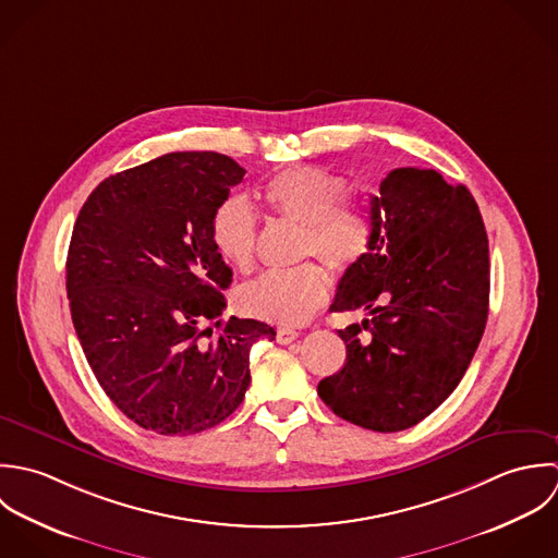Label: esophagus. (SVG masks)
<instances>
[{
	"label": "esophagus",
	"mask_w": 558,
	"mask_h": 558,
	"mask_svg": "<svg viewBox=\"0 0 558 558\" xmlns=\"http://www.w3.org/2000/svg\"><path fill=\"white\" fill-rule=\"evenodd\" d=\"M298 336L300 335H298L295 330H291V328H280V330L276 332V340H278L280 344H289V342H293Z\"/></svg>",
	"instance_id": "34e87169"
}]
</instances>
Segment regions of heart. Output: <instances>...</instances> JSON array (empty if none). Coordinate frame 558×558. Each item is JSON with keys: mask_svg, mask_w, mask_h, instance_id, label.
<instances>
[{"mask_svg": "<svg viewBox=\"0 0 558 558\" xmlns=\"http://www.w3.org/2000/svg\"><path fill=\"white\" fill-rule=\"evenodd\" d=\"M344 177L313 166L289 168L267 181L263 201L271 216L302 226L300 254L319 256L335 271L360 265L375 241V216L364 203L349 201ZM258 222L243 198H228L214 216V243L223 260L245 271L256 252ZM328 298V276L322 265L265 271L239 291L245 315L276 324L302 326Z\"/></svg>", "mask_w": 558, "mask_h": 558, "instance_id": "heart-1", "label": "heart"}]
</instances>
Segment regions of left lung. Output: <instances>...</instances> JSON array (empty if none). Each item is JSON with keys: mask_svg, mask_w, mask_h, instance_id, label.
Listing matches in <instances>:
<instances>
[{"mask_svg": "<svg viewBox=\"0 0 558 558\" xmlns=\"http://www.w3.org/2000/svg\"><path fill=\"white\" fill-rule=\"evenodd\" d=\"M371 209L373 247L330 306L368 317L338 330L347 360L317 392L336 416L392 434L427 418L461 381L487 324L489 247L470 192L436 170H392Z\"/></svg>", "mask_w": 558, "mask_h": 558, "instance_id": "left-lung-1", "label": "left lung"}]
</instances>
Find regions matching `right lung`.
Instances as JSON below:
<instances>
[{"instance_id":"obj_1","label":"right lung","mask_w":558,"mask_h":558,"mask_svg":"<svg viewBox=\"0 0 558 558\" xmlns=\"http://www.w3.org/2000/svg\"><path fill=\"white\" fill-rule=\"evenodd\" d=\"M245 170L220 153H170L88 196L66 258L71 317L86 360L135 425L192 436L220 425L250 386V349L276 338L222 319L232 269L214 216Z\"/></svg>"}]
</instances>
